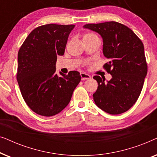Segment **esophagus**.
Instances as JSON below:
<instances>
[{
    "mask_svg": "<svg viewBox=\"0 0 157 157\" xmlns=\"http://www.w3.org/2000/svg\"><path fill=\"white\" fill-rule=\"evenodd\" d=\"M81 80H86V79L91 78V76H90V75L83 72L81 73Z\"/></svg>",
    "mask_w": 157,
    "mask_h": 157,
    "instance_id": "obj_1",
    "label": "esophagus"
}]
</instances>
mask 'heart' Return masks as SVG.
Wrapping results in <instances>:
<instances>
[{
	"mask_svg": "<svg viewBox=\"0 0 157 157\" xmlns=\"http://www.w3.org/2000/svg\"><path fill=\"white\" fill-rule=\"evenodd\" d=\"M96 36L95 34L92 33H86L85 34L84 36H83V38H88V37H91V36Z\"/></svg>",
	"mask_w": 157,
	"mask_h": 157,
	"instance_id": "obj_1",
	"label": "heart"
}]
</instances>
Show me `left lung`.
Wrapping results in <instances>:
<instances>
[{
  "mask_svg": "<svg viewBox=\"0 0 157 157\" xmlns=\"http://www.w3.org/2000/svg\"><path fill=\"white\" fill-rule=\"evenodd\" d=\"M97 32L103 38V53L109 61L103 66L112 78L94 76L98 88L93 94L95 104L105 112L120 114L128 111L138 99L147 74L143 43L124 24L109 21L83 26Z\"/></svg>",
  "mask_w": 157,
  "mask_h": 157,
  "instance_id": "left-lung-1",
  "label": "left lung"
}]
</instances>
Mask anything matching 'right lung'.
Segmentation results:
<instances>
[{
  "mask_svg": "<svg viewBox=\"0 0 157 157\" xmlns=\"http://www.w3.org/2000/svg\"><path fill=\"white\" fill-rule=\"evenodd\" d=\"M74 26L40 25L30 33L19 49L17 81L25 102L38 115L51 117L61 112L80 82L76 71L60 76L56 73L57 56L64 54Z\"/></svg>",
  "mask_w": 157,
  "mask_h": 157,
  "instance_id": "1",
  "label": "right lung"
}]
</instances>
